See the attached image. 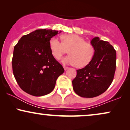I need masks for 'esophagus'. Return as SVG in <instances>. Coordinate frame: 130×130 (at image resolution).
I'll return each mask as SVG.
<instances>
[{
	"label": "esophagus",
	"instance_id": "esophagus-1",
	"mask_svg": "<svg viewBox=\"0 0 130 130\" xmlns=\"http://www.w3.org/2000/svg\"><path fill=\"white\" fill-rule=\"evenodd\" d=\"M63 68H64V70H68L69 68H68V67H67L63 66Z\"/></svg>",
	"mask_w": 130,
	"mask_h": 130
}]
</instances>
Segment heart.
Wrapping results in <instances>:
<instances>
[{
  "label": "heart",
  "instance_id": "1",
  "mask_svg": "<svg viewBox=\"0 0 130 130\" xmlns=\"http://www.w3.org/2000/svg\"><path fill=\"white\" fill-rule=\"evenodd\" d=\"M62 42L53 37L50 41L51 51L54 57L59 59L68 50L70 55L62 60L63 63L77 65L79 68L87 66L93 59L95 49L83 37L75 34H67L61 37Z\"/></svg>",
  "mask_w": 130,
  "mask_h": 130
}]
</instances>
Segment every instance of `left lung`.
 Listing matches in <instances>:
<instances>
[{"label": "left lung", "mask_w": 130, "mask_h": 130, "mask_svg": "<svg viewBox=\"0 0 130 130\" xmlns=\"http://www.w3.org/2000/svg\"><path fill=\"white\" fill-rule=\"evenodd\" d=\"M95 49L92 61L76 70L72 80L75 93L84 98H93L104 93L111 84L116 68V51L108 41L95 37L91 41Z\"/></svg>", "instance_id": "obj_1"}]
</instances>
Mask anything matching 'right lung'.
Here are the masks:
<instances>
[{
	"label": "right lung",
	"instance_id": "1",
	"mask_svg": "<svg viewBox=\"0 0 130 130\" xmlns=\"http://www.w3.org/2000/svg\"><path fill=\"white\" fill-rule=\"evenodd\" d=\"M58 33L51 29L36 30L22 36L14 46L13 74L21 89L30 95L40 96L51 93L64 72L50 47V40Z\"/></svg>",
	"mask_w": 130,
	"mask_h": 130
}]
</instances>
